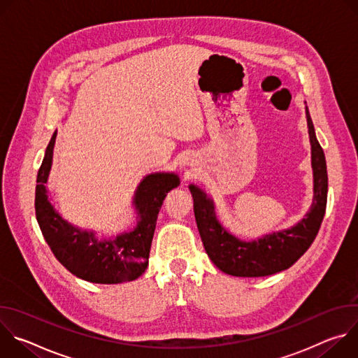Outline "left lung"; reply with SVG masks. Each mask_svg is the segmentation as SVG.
Segmentation results:
<instances>
[{
  "label": "left lung",
  "instance_id": "8db88e82",
  "mask_svg": "<svg viewBox=\"0 0 358 358\" xmlns=\"http://www.w3.org/2000/svg\"><path fill=\"white\" fill-rule=\"evenodd\" d=\"M312 143L315 198L310 211L293 228L265 235L252 242L239 241L227 232L215 218L214 203L207 194L189 185L194 215L210 259L222 272L241 278H259L290 268L313 243L324 218L327 203V167L309 110L306 109Z\"/></svg>",
  "mask_w": 358,
  "mask_h": 358
}]
</instances>
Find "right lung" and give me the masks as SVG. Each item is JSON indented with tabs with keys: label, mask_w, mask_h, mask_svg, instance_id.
<instances>
[{
	"label": "right lung",
	"mask_w": 358,
	"mask_h": 358,
	"mask_svg": "<svg viewBox=\"0 0 358 358\" xmlns=\"http://www.w3.org/2000/svg\"><path fill=\"white\" fill-rule=\"evenodd\" d=\"M57 131L50 138L38 171L35 188V215L41 232L55 258L75 276L92 283L131 282L144 273L155 235L159 211L167 194L178 187L174 174L147 176L138 185L134 206L137 227L113 239L97 241L93 234L69 225L55 213L46 196L45 182L52 164Z\"/></svg>",
	"instance_id": "1"
}]
</instances>
